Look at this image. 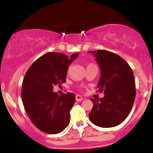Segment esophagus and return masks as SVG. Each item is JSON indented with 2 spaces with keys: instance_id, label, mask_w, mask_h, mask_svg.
<instances>
[{
  "instance_id": "1",
  "label": "esophagus",
  "mask_w": 153,
  "mask_h": 153,
  "mask_svg": "<svg viewBox=\"0 0 153 153\" xmlns=\"http://www.w3.org/2000/svg\"><path fill=\"white\" fill-rule=\"evenodd\" d=\"M75 99H76V101H81L83 100V98L81 95H77L76 96H75Z\"/></svg>"
}]
</instances>
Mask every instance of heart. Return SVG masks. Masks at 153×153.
I'll list each match as a JSON object with an SVG mask.
<instances>
[{
  "mask_svg": "<svg viewBox=\"0 0 153 153\" xmlns=\"http://www.w3.org/2000/svg\"><path fill=\"white\" fill-rule=\"evenodd\" d=\"M89 65H90V64H89Z\"/></svg>",
  "mask_w": 153,
  "mask_h": 153,
  "instance_id": "b5f03b06",
  "label": "heart"
}]
</instances>
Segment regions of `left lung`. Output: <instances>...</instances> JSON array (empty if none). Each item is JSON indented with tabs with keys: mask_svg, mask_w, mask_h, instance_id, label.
Listing matches in <instances>:
<instances>
[{
	"mask_svg": "<svg viewBox=\"0 0 153 153\" xmlns=\"http://www.w3.org/2000/svg\"><path fill=\"white\" fill-rule=\"evenodd\" d=\"M101 68L97 87L104 92L101 98H90L93 107L89 114L91 122L101 127H112L126 119L135 98L133 72L117 54L107 50L89 51Z\"/></svg>",
	"mask_w": 153,
	"mask_h": 153,
	"instance_id": "8db88e82",
	"label": "left lung"
}]
</instances>
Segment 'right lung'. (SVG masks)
Segmentation results:
<instances>
[{
  "mask_svg": "<svg viewBox=\"0 0 153 153\" xmlns=\"http://www.w3.org/2000/svg\"><path fill=\"white\" fill-rule=\"evenodd\" d=\"M78 54L68 58L58 52H47L29 68L22 84L21 98L32 124L42 132L57 134L69 124V112L75 101L72 92L58 95L55 85L65 83L69 64Z\"/></svg>",
  "mask_w": 153,
  "mask_h": 153,
  "instance_id": "add662e5",
  "label": "right lung"
}]
</instances>
